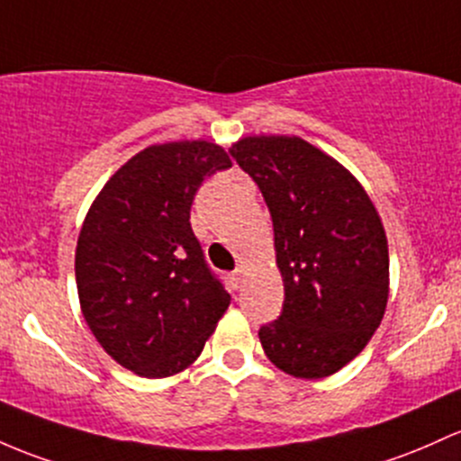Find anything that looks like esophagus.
Wrapping results in <instances>:
<instances>
[{"label":"esophagus","instance_id":"obj_1","mask_svg":"<svg viewBox=\"0 0 461 461\" xmlns=\"http://www.w3.org/2000/svg\"><path fill=\"white\" fill-rule=\"evenodd\" d=\"M231 280H234V286L239 288L242 285V280H245V267H239V269L231 273Z\"/></svg>","mask_w":461,"mask_h":461}]
</instances>
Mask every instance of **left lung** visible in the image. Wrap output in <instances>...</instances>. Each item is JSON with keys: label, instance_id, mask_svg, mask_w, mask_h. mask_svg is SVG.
<instances>
[{"label": "left lung", "instance_id": "obj_1", "mask_svg": "<svg viewBox=\"0 0 461 461\" xmlns=\"http://www.w3.org/2000/svg\"><path fill=\"white\" fill-rule=\"evenodd\" d=\"M230 153L265 196L285 282L282 315L258 332L262 350L295 378L330 376L385 315L389 249L376 205L346 166L297 135H247Z\"/></svg>", "mask_w": 461, "mask_h": 461}]
</instances>
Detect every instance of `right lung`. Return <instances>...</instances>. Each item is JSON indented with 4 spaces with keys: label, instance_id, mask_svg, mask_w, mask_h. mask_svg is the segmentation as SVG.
<instances>
[{
    "label": "right lung",
    "instance_id": "add662e5",
    "mask_svg": "<svg viewBox=\"0 0 461 461\" xmlns=\"http://www.w3.org/2000/svg\"><path fill=\"white\" fill-rule=\"evenodd\" d=\"M230 166L214 141L150 144L85 216L74 258L80 311L103 350L138 376L184 372L230 306L190 227L201 181Z\"/></svg>",
    "mask_w": 461,
    "mask_h": 461
}]
</instances>
